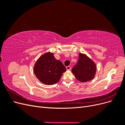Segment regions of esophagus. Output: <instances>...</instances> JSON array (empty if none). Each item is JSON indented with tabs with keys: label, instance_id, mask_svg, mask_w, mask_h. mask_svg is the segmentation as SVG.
I'll return each mask as SVG.
<instances>
[{
	"label": "esophagus",
	"instance_id": "esophagus-1",
	"mask_svg": "<svg viewBox=\"0 0 125 125\" xmlns=\"http://www.w3.org/2000/svg\"><path fill=\"white\" fill-rule=\"evenodd\" d=\"M66 69L67 70H70L71 69V67L68 66H67L66 67Z\"/></svg>",
	"mask_w": 125,
	"mask_h": 125
}]
</instances>
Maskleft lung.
Wrapping results in <instances>:
<instances>
[{
    "mask_svg": "<svg viewBox=\"0 0 125 125\" xmlns=\"http://www.w3.org/2000/svg\"><path fill=\"white\" fill-rule=\"evenodd\" d=\"M96 69L95 64L91 59L80 53L78 62L72 69V73L78 80L85 82L92 80L95 74Z\"/></svg>",
    "mask_w": 125,
    "mask_h": 125,
    "instance_id": "obj_1",
    "label": "left lung"
}]
</instances>
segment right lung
<instances>
[{"label":"right lung","mask_w":125,"mask_h":125,"mask_svg":"<svg viewBox=\"0 0 125 125\" xmlns=\"http://www.w3.org/2000/svg\"><path fill=\"white\" fill-rule=\"evenodd\" d=\"M66 68L62 62L56 60L51 52L41 56L34 67V72L39 80L45 84L58 82Z\"/></svg>","instance_id":"obj_1"}]
</instances>
